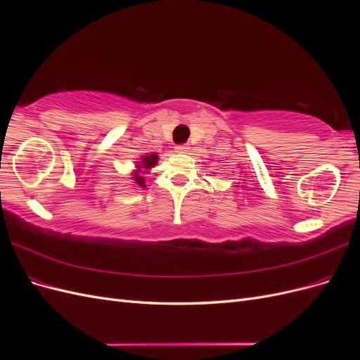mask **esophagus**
Masks as SVG:
<instances>
[{"label":"esophagus","instance_id":"34e87169","mask_svg":"<svg viewBox=\"0 0 360 360\" xmlns=\"http://www.w3.org/2000/svg\"><path fill=\"white\" fill-rule=\"evenodd\" d=\"M188 150H189V147H188L186 144H181V146H177V147H176V153H180V155L188 153Z\"/></svg>","mask_w":360,"mask_h":360}]
</instances>
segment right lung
<instances>
[{"instance_id":"right-lung-1","label":"right lung","mask_w":360,"mask_h":360,"mask_svg":"<svg viewBox=\"0 0 360 360\" xmlns=\"http://www.w3.org/2000/svg\"><path fill=\"white\" fill-rule=\"evenodd\" d=\"M159 160L158 153H151V155H144L141 156L139 160L136 162V169L132 172V180L136 188H146V177L144 174H147L151 168H153Z\"/></svg>"}]
</instances>
